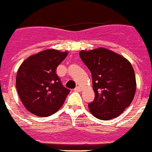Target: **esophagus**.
<instances>
[{
  "label": "esophagus",
  "instance_id": "obj_1",
  "mask_svg": "<svg viewBox=\"0 0 152 152\" xmlns=\"http://www.w3.org/2000/svg\"><path fill=\"white\" fill-rule=\"evenodd\" d=\"M74 90H75L76 91H81V88L78 86V87H76V88H75V89H74Z\"/></svg>",
  "mask_w": 152,
  "mask_h": 152
}]
</instances>
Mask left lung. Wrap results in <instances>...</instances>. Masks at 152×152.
Returning a JSON list of instances; mask_svg holds the SVG:
<instances>
[{
	"label": "left lung",
	"mask_w": 152,
	"mask_h": 152,
	"mask_svg": "<svg viewBox=\"0 0 152 152\" xmlns=\"http://www.w3.org/2000/svg\"><path fill=\"white\" fill-rule=\"evenodd\" d=\"M79 56L91 71L94 101L90 112L102 120L114 119L129 107L136 91L132 64L124 57L105 48L81 50Z\"/></svg>",
	"instance_id": "1"
}]
</instances>
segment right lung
Masks as SVG:
<instances>
[{"label": "right lung", "instance_id": "1", "mask_svg": "<svg viewBox=\"0 0 152 152\" xmlns=\"http://www.w3.org/2000/svg\"><path fill=\"white\" fill-rule=\"evenodd\" d=\"M67 51L48 49L23 61L16 75V88L25 108L35 115L47 117L64 104L70 90L64 88L56 73Z\"/></svg>", "mask_w": 152, "mask_h": 152}]
</instances>
